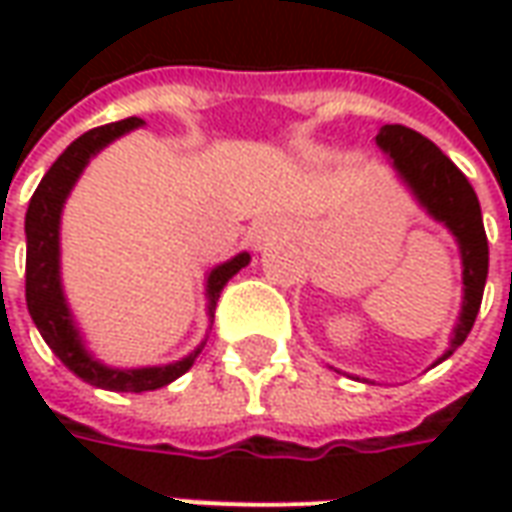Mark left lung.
I'll use <instances>...</instances> for the list:
<instances>
[{"mask_svg": "<svg viewBox=\"0 0 512 512\" xmlns=\"http://www.w3.org/2000/svg\"><path fill=\"white\" fill-rule=\"evenodd\" d=\"M376 142L392 156L397 172L417 194V200L428 208L430 216L447 224L461 244L463 310L452 332L450 348L439 359L444 362L469 337L474 318L480 312V301H483L485 277H488V238H485L480 202L466 175L430 142L428 136L395 123V126L381 128Z\"/></svg>", "mask_w": 512, "mask_h": 512, "instance_id": "obj_1", "label": "left lung"}]
</instances>
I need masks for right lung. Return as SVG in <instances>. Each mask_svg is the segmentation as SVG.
Returning a JSON list of instances; mask_svg holds the SVG:
<instances>
[{"mask_svg":"<svg viewBox=\"0 0 512 512\" xmlns=\"http://www.w3.org/2000/svg\"><path fill=\"white\" fill-rule=\"evenodd\" d=\"M142 126L139 117H126L109 126H98L93 131L82 134L76 142L68 145L51 169L43 175L38 189L32 194L27 208V310L32 321L38 326L40 337L46 340L54 354L60 356V362L71 373L87 381V384L101 386V389H115V392H150L161 386L172 384L180 378L202 351V345L183 362L167 367H142V370H112L95 362L93 356L84 351L82 337L76 332L71 321V312L65 304L60 285V211L62 202L68 197V191L82 175L84 164L109 145L112 139L126 134L131 128ZM249 263V255L233 257L230 263L213 268L208 277V312L216 310L219 293L230 279Z\"/></svg>","mask_w":512,"mask_h":512,"instance_id":"right-lung-1","label":"right lung"}]
</instances>
